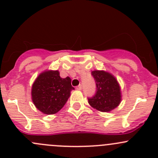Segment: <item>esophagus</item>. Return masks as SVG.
I'll return each mask as SVG.
<instances>
[{
	"mask_svg": "<svg viewBox=\"0 0 158 158\" xmlns=\"http://www.w3.org/2000/svg\"><path fill=\"white\" fill-rule=\"evenodd\" d=\"M76 89H78V90H82V85H78V86L76 87Z\"/></svg>",
	"mask_w": 158,
	"mask_h": 158,
	"instance_id": "1",
	"label": "esophagus"
}]
</instances>
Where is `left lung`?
I'll return each mask as SVG.
<instances>
[{"mask_svg": "<svg viewBox=\"0 0 158 158\" xmlns=\"http://www.w3.org/2000/svg\"><path fill=\"white\" fill-rule=\"evenodd\" d=\"M95 79L96 90L95 95L89 97V103L92 107L100 111H110L115 109L121 102V91L115 78L105 71L92 72Z\"/></svg>", "mask_w": 158, "mask_h": 158, "instance_id": "left-lung-1", "label": "left lung"}]
</instances>
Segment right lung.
Returning a JSON list of instances; mask_svg holds the SVG:
<instances>
[{
	"label": "right lung",
	"mask_w": 158,
	"mask_h": 158,
	"mask_svg": "<svg viewBox=\"0 0 158 158\" xmlns=\"http://www.w3.org/2000/svg\"><path fill=\"white\" fill-rule=\"evenodd\" d=\"M73 89L69 77L63 79L59 71H47L41 73L33 84L32 99L43 113L55 114L65 106Z\"/></svg>",
	"instance_id": "obj_1"
}]
</instances>
